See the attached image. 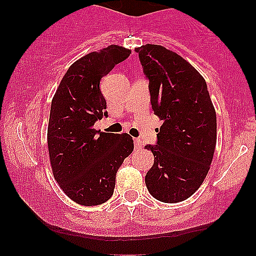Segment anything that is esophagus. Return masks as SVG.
Masks as SVG:
<instances>
[{
    "label": "esophagus",
    "instance_id": "34e87169",
    "mask_svg": "<svg viewBox=\"0 0 256 256\" xmlns=\"http://www.w3.org/2000/svg\"><path fill=\"white\" fill-rule=\"evenodd\" d=\"M134 148L136 149H140L143 146V143L142 140H140V138H134Z\"/></svg>",
    "mask_w": 256,
    "mask_h": 256
}]
</instances>
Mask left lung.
Masks as SVG:
<instances>
[{
	"label": "left lung",
	"instance_id": "left-lung-1",
	"mask_svg": "<svg viewBox=\"0 0 256 256\" xmlns=\"http://www.w3.org/2000/svg\"><path fill=\"white\" fill-rule=\"evenodd\" d=\"M149 79L154 113L162 120L156 146L146 149L154 165L146 174L152 198L166 204L189 198L204 183L216 144V116L206 80L177 52L156 44L138 46Z\"/></svg>",
	"mask_w": 256,
	"mask_h": 256
}]
</instances>
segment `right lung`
I'll return each mask as SVG.
<instances>
[{
  "label": "right lung",
  "mask_w": 256,
  "mask_h": 256,
  "mask_svg": "<svg viewBox=\"0 0 256 256\" xmlns=\"http://www.w3.org/2000/svg\"><path fill=\"white\" fill-rule=\"evenodd\" d=\"M130 54V49L112 44L84 55L70 66L52 98L46 134L52 171L78 204L108 201L118 168L134 150L130 134L94 128L96 120L107 116L100 80Z\"/></svg>",
  "instance_id": "1"
}]
</instances>
